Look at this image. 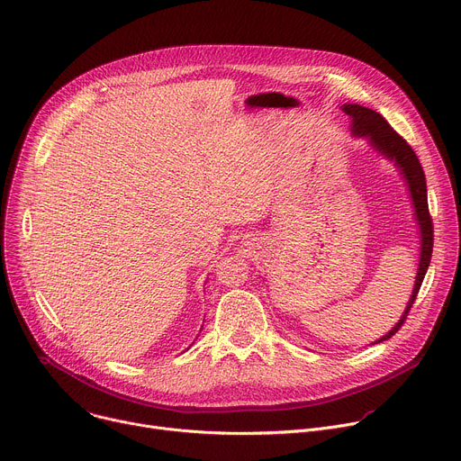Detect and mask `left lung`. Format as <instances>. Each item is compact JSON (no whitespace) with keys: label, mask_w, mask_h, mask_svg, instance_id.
Instances as JSON below:
<instances>
[{"label":"left lung","mask_w":461,"mask_h":461,"mask_svg":"<svg viewBox=\"0 0 461 461\" xmlns=\"http://www.w3.org/2000/svg\"><path fill=\"white\" fill-rule=\"evenodd\" d=\"M341 109L345 111V114L350 116L352 137L365 139L375 153H379L383 158H386L388 162L396 166L398 173L402 175V178L407 185L409 199L412 201L414 221L420 230V258H418V274H416L412 295H411L400 321L393 324L383 338H379L372 343V345H377L381 341L390 339L402 328L403 321L407 319V315L416 301V295L420 292V286H421L425 274L429 270V265H430L434 235H432V221L429 215V203H427V180H425L423 167H421L416 153L412 151V148L388 125V122L379 113H375L368 107L357 105V104H343Z\"/></svg>","instance_id":"8db88e82"}]
</instances>
